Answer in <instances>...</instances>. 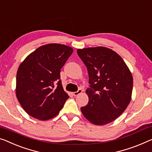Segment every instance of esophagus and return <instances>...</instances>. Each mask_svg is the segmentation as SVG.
Masks as SVG:
<instances>
[{"instance_id": "esophagus-1", "label": "esophagus", "mask_w": 152, "mask_h": 152, "mask_svg": "<svg viewBox=\"0 0 152 152\" xmlns=\"http://www.w3.org/2000/svg\"><path fill=\"white\" fill-rule=\"evenodd\" d=\"M82 92H83V90L81 89H79L78 90V91L74 92L72 94H73V96H78L79 94H82Z\"/></svg>"}]
</instances>
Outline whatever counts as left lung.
<instances>
[{"instance_id":"8db88e82","label":"left lung","mask_w":152,"mask_h":152,"mask_svg":"<svg viewBox=\"0 0 152 152\" xmlns=\"http://www.w3.org/2000/svg\"><path fill=\"white\" fill-rule=\"evenodd\" d=\"M87 68L89 87L87 105L81 107L91 123L105 125L114 121L131 100L133 78L126 63L113 50L103 46L77 50Z\"/></svg>"}]
</instances>
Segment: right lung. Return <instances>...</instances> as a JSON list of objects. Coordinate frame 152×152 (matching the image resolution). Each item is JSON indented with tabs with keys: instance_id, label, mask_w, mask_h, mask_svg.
Segmentation results:
<instances>
[{
	"instance_id": "add662e5",
	"label": "right lung",
	"mask_w": 152,
	"mask_h": 152,
	"mask_svg": "<svg viewBox=\"0 0 152 152\" xmlns=\"http://www.w3.org/2000/svg\"><path fill=\"white\" fill-rule=\"evenodd\" d=\"M73 53L71 47L48 44L31 53L18 67L16 97L30 116L46 121L56 116L69 96L63 89L61 69Z\"/></svg>"
}]
</instances>
